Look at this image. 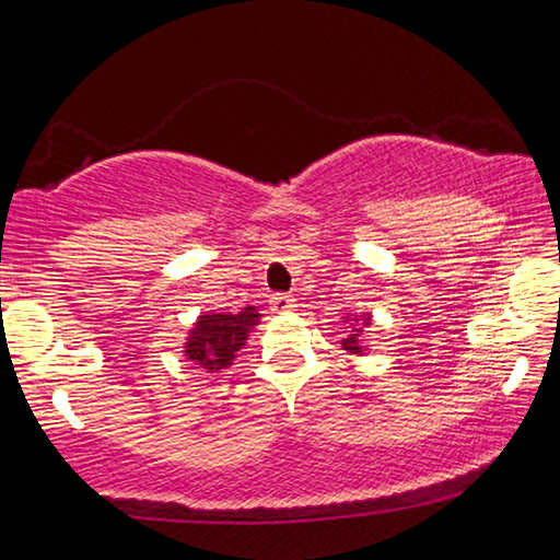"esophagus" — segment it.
I'll use <instances>...</instances> for the list:
<instances>
[{
	"mask_svg": "<svg viewBox=\"0 0 560 560\" xmlns=\"http://www.w3.org/2000/svg\"><path fill=\"white\" fill-rule=\"evenodd\" d=\"M296 308V301L287 293H277V296H271V311L273 314H289V311Z\"/></svg>",
	"mask_w": 560,
	"mask_h": 560,
	"instance_id": "obj_1",
	"label": "esophagus"
}]
</instances>
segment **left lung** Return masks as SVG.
I'll return each instance as SVG.
<instances>
[{"instance_id":"8db88e82","label":"left lung","mask_w":560,"mask_h":560,"mask_svg":"<svg viewBox=\"0 0 560 560\" xmlns=\"http://www.w3.org/2000/svg\"><path fill=\"white\" fill-rule=\"evenodd\" d=\"M363 323L364 326H371V318H355V324L358 326H353L350 324V336H346L343 340H340V343H343V350H348V353H358V355H363V350H365V346L360 343V336H363V327H360L359 324Z\"/></svg>"}]
</instances>
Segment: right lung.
<instances>
[{
	"label": "right lung",
	"instance_id": "1",
	"mask_svg": "<svg viewBox=\"0 0 560 560\" xmlns=\"http://www.w3.org/2000/svg\"><path fill=\"white\" fill-rule=\"evenodd\" d=\"M257 306H246L240 314H205L197 318L185 343V355L205 371L220 373L246 343L249 330L259 324Z\"/></svg>",
	"mask_w": 560,
	"mask_h": 560
}]
</instances>
